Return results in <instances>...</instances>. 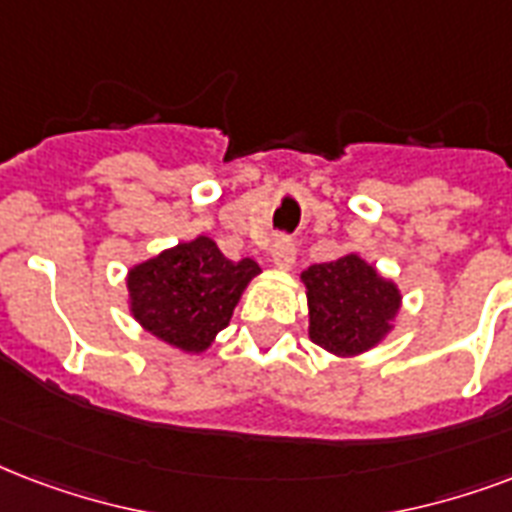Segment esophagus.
Here are the masks:
<instances>
[{
	"instance_id": "34e87169",
	"label": "esophagus",
	"mask_w": 512,
	"mask_h": 512,
	"mask_svg": "<svg viewBox=\"0 0 512 512\" xmlns=\"http://www.w3.org/2000/svg\"><path fill=\"white\" fill-rule=\"evenodd\" d=\"M295 239L292 236H279V239L273 241L271 249V260L276 268H282V271H290L292 263H295Z\"/></svg>"
}]
</instances>
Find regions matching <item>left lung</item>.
Listing matches in <instances>:
<instances>
[{
	"instance_id": "left-lung-1",
	"label": "left lung",
	"mask_w": 512,
	"mask_h": 512,
	"mask_svg": "<svg viewBox=\"0 0 512 512\" xmlns=\"http://www.w3.org/2000/svg\"><path fill=\"white\" fill-rule=\"evenodd\" d=\"M308 335L322 349L349 357L376 346L400 308V292L362 257L346 255L303 271Z\"/></svg>"
}]
</instances>
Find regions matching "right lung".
I'll return each instance as SVG.
<instances>
[{"label":"right lung","mask_w":512,"mask_h":512,"mask_svg":"<svg viewBox=\"0 0 512 512\" xmlns=\"http://www.w3.org/2000/svg\"><path fill=\"white\" fill-rule=\"evenodd\" d=\"M255 260H228L212 239L166 249L128 273L131 311L152 335L185 351H204L228 327Z\"/></svg>","instance_id":"1"}]
</instances>
